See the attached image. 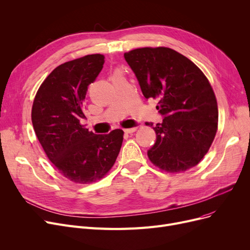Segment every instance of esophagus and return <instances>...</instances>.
<instances>
[{"instance_id": "esophagus-1", "label": "esophagus", "mask_w": 250, "mask_h": 250, "mask_svg": "<svg viewBox=\"0 0 250 250\" xmlns=\"http://www.w3.org/2000/svg\"><path fill=\"white\" fill-rule=\"evenodd\" d=\"M136 130H137V127H130V128H125L124 132L125 134H132V133L136 132Z\"/></svg>"}]
</instances>
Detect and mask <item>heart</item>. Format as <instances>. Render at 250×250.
Returning a JSON list of instances; mask_svg holds the SVG:
<instances>
[{
  "mask_svg": "<svg viewBox=\"0 0 250 250\" xmlns=\"http://www.w3.org/2000/svg\"><path fill=\"white\" fill-rule=\"evenodd\" d=\"M116 74H121V73H120V72H117V73H116Z\"/></svg>",
  "mask_w": 250,
  "mask_h": 250,
  "instance_id": "heart-1",
  "label": "heart"
}]
</instances>
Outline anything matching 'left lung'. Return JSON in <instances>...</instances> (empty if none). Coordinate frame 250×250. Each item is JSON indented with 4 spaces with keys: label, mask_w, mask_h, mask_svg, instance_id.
I'll return each mask as SVG.
<instances>
[{
    "label": "left lung",
    "mask_w": 250,
    "mask_h": 250,
    "mask_svg": "<svg viewBox=\"0 0 250 250\" xmlns=\"http://www.w3.org/2000/svg\"><path fill=\"white\" fill-rule=\"evenodd\" d=\"M125 59L145 98L158 102L164 116L153 126L156 142L148 151L150 161L163 171H187L198 165L215 139L218 104L202 70L169 47H141L125 52Z\"/></svg>",
    "instance_id": "obj_1"
}]
</instances>
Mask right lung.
<instances>
[{"mask_svg": "<svg viewBox=\"0 0 250 250\" xmlns=\"http://www.w3.org/2000/svg\"><path fill=\"white\" fill-rule=\"evenodd\" d=\"M104 56L88 55L63 62L38 88L31 120L50 162L65 178L80 185L100 180L115 163L123 129L95 135L81 125L88 86L103 68Z\"/></svg>", "mask_w": 250, "mask_h": 250, "instance_id": "obj_1", "label": "right lung"}]
</instances>
